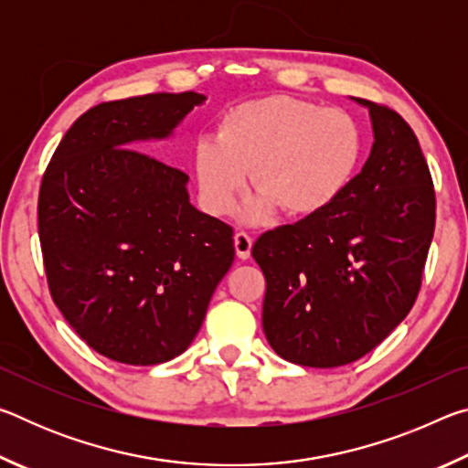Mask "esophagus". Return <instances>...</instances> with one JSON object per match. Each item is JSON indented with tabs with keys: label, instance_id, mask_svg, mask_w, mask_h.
<instances>
[{
	"label": "esophagus",
	"instance_id": "1",
	"mask_svg": "<svg viewBox=\"0 0 468 468\" xmlns=\"http://www.w3.org/2000/svg\"><path fill=\"white\" fill-rule=\"evenodd\" d=\"M233 241H235V253H237V258H239V260H248L250 253H251V245H253L251 237H250L248 233L239 231V233L233 235Z\"/></svg>",
	"mask_w": 468,
	"mask_h": 468
}]
</instances>
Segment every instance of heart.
<instances>
[{"mask_svg":"<svg viewBox=\"0 0 468 468\" xmlns=\"http://www.w3.org/2000/svg\"><path fill=\"white\" fill-rule=\"evenodd\" d=\"M361 153V130L346 111L276 94L229 109L217 136L197 140L194 171L212 215L235 208L253 171L260 192L243 217L264 223L276 208L289 217L330 208L353 181Z\"/></svg>","mask_w":468,"mask_h":468,"instance_id":"heart-1","label":"heart"}]
</instances>
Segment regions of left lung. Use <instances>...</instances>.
Returning <instances> with one entry per match:
<instances>
[{
  "instance_id": "1",
  "label": "left lung",
  "mask_w": 468,
  "mask_h": 468,
  "mask_svg": "<svg viewBox=\"0 0 468 468\" xmlns=\"http://www.w3.org/2000/svg\"><path fill=\"white\" fill-rule=\"evenodd\" d=\"M374 144L320 215L260 235L262 326L276 355L338 367L376 348L413 307L435 227L430 169L409 123L366 99Z\"/></svg>"
}]
</instances>
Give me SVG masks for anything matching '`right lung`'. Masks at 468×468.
<instances>
[{"mask_svg": "<svg viewBox=\"0 0 468 468\" xmlns=\"http://www.w3.org/2000/svg\"><path fill=\"white\" fill-rule=\"evenodd\" d=\"M206 102L156 92L101 102L59 142L38 194L51 297L86 345L117 363L177 357L233 264V231L189 202L184 171L136 150L169 140Z\"/></svg>", "mask_w": 468, "mask_h": 468, "instance_id": "1", "label": "right lung"}]
</instances>
